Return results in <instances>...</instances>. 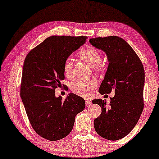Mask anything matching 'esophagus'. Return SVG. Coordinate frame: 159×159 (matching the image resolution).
Here are the masks:
<instances>
[{"label": "esophagus", "instance_id": "1", "mask_svg": "<svg viewBox=\"0 0 159 159\" xmlns=\"http://www.w3.org/2000/svg\"><path fill=\"white\" fill-rule=\"evenodd\" d=\"M86 106H87V107H91V106H92V101H89V100H86Z\"/></svg>", "mask_w": 159, "mask_h": 159}]
</instances>
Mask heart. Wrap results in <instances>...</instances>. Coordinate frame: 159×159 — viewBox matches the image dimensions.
Returning a JSON list of instances; mask_svg holds the SVG:
<instances>
[{
  "instance_id": "b5f03b06",
  "label": "heart",
  "mask_w": 159,
  "mask_h": 159,
  "mask_svg": "<svg viewBox=\"0 0 159 159\" xmlns=\"http://www.w3.org/2000/svg\"><path fill=\"white\" fill-rule=\"evenodd\" d=\"M79 56L82 60L86 61L92 67L99 68L101 66L103 56L101 52L94 47H89L81 50L79 53ZM63 71L66 76L70 77L73 74V61L70 58H67L65 61L63 66ZM96 87L94 81H79L75 82L71 84V89L73 93L83 97L90 96L93 93Z\"/></svg>"
}]
</instances>
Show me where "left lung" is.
Instances as JSON below:
<instances>
[{"instance_id": "1", "label": "left lung", "mask_w": 159, "mask_h": 159, "mask_svg": "<svg viewBox=\"0 0 159 159\" xmlns=\"http://www.w3.org/2000/svg\"><path fill=\"white\" fill-rule=\"evenodd\" d=\"M89 42L105 52L109 63L99 93L115 92L109 106L102 99L92 101L101 107V114L94 120L95 130L104 139L119 140L132 131L143 109V66L136 52L121 38L98 37Z\"/></svg>"}]
</instances>
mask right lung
Returning <instances> with one entry per match:
<instances>
[{
    "label": "right lung",
    "mask_w": 159,
    "mask_h": 159,
    "mask_svg": "<svg viewBox=\"0 0 159 159\" xmlns=\"http://www.w3.org/2000/svg\"><path fill=\"white\" fill-rule=\"evenodd\" d=\"M86 36L53 35L32 49L25 57L20 97L28 120L40 136L49 141L65 138L72 131L75 117L84 109V99L70 93L64 101L55 96L65 79V61L84 45Z\"/></svg>",
    "instance_id": "obj_1"
}]
</instances>
